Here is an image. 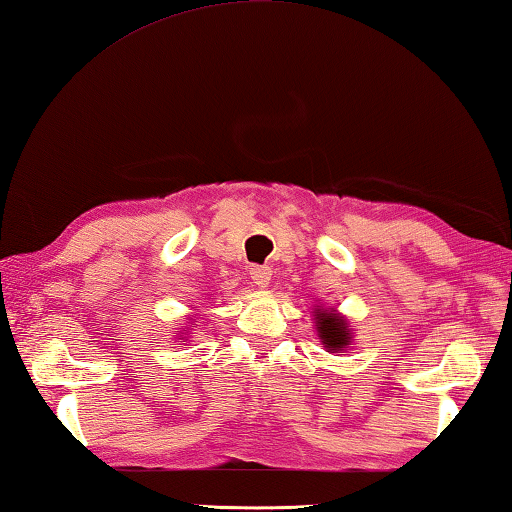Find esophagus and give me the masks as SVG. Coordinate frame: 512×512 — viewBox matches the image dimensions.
I'll return each instance as SVG.
<instances>
[{
	"instance_id": "obj_1",
	"label": "esophagus",
	"mask_w": 512,
	"mask_h": 512,
	"mask_svg": "<svg viewBox=\"0 0 512 512\" xmlns=\"http://www.w3.org/2000/svg\"><path fill=\"white\" fill-rule=\"evenodd\" d=\"M251 281H254L258 288H267V285H270V281H272V270L270 267H265V265H256V267H251Z\"/></svg>"
}]
</instances>
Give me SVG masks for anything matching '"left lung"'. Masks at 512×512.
<instances>
[{
    "label": "left lung",
    "mask_w": 512,
    "mask_h": 512,
    "mask_svg": "<svg viewBox=\"0 0 512 512\" xmlns=\"http://www.w3.org/2000/svg\"><path fill=\"white\" fill-rule=\"evenodd\" d=\"M315 319H317L315 324H317L319 339L328 353L346 351V348L351 346L353 333H351V328H348V321L342 315H337L333 308L324 310L321 306H317Z\"/></svg>",
    "instance_id": "obj_1"
}]
</instances>
